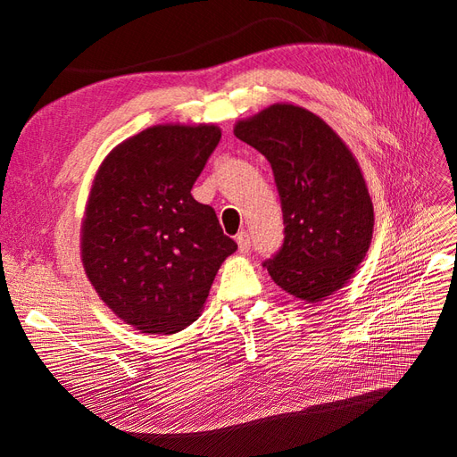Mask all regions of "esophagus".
<instances>
[{
  "label": "esophagus",
  "instance_id": "34e87169",
  "mask_svg": "<svg viewBox=\"0 0 457 457\" xmlns=\"http://www.w3.org/2000/svg\"><path fill=\"white\" fill-rule=\"evenodd\" d=\"M237 242H238V250H240V253H247L252 250V238H250V234H247L245 230H242L238 237H237Z\"/></svg>",
  "mask_w": 457,
  "mask_h": 457
}]
</instances>
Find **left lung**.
<instances>
[{"label":"left lung","instance_id":"obj_1","mask_svg":"<svg viewBox=\"0 0 457 457\" xmlns=\"http://www.w3.org/2000/svg\"><path fill=\"white\" fill-rule=\"evenodd\" d=\"M234 135L269 160L280 196L284 242L262 267L299 299L336 292L361 265L373 230V205L351 150L324 120L294 104L238 121Z\"/></svg>","mask_w":457,"mask_h":457}]
</instances>
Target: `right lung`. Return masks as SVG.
<instances>
[{"label":"right lung","mask_w":457,"mask_h":457,"mask_svg":"<svg viewBox=\"0 0 457 457\" xmlns=\"http://www.w3.org/2000/svg\"><path fill=\"white\" fill-rule=\"evenodd\" d=\"M220 139L215 126H154L116 146L96 171L81 257L96 294L145 334H175L200 316L237 242L192 198Z\"/></svg>","instance_id":"right-lung-1"}]
</instances>
